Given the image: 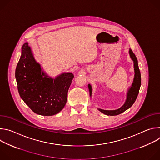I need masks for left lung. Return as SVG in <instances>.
Instances as JSON below:
<instances>
[{
	"label": "left lung",
	"instance_id": "1",
	"mask_svg": "<svg viewBox=\"0 0 160 160\" xmlns=\"http://www.w3.org/2000/svg\"><path fill=\"white\" fill-rule=\"evenodd\" d=\"M130 56L132 58V59L133 61V66H134V71H135V76L133 78V82L132 84L131 87L129 88L128 92H127V98L125 102V104L122 106L120 108L116 109V110H104L101 109H98L101 112H103L106 115H110V116H115L120 115V114L122 113L128 108H130L134 102L135 101L137 98L139 92V89L141 85V72L138 66V59H137L135 55L132 52L131 49L129 51ZM88 89L90 94L91 96L92 94V87L90 84H88Z\"/></svg>",
	"mask_w": 160,
	"mask_h": 160
}]
</instances>
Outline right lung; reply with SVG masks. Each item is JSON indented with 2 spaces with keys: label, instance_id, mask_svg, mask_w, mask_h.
Here are the masks:
<instances>
[{
  "label": "right lung",
  "instance_id": "add662e5",
  "mask_svg": "<svg viewBox=\"0 0 160 160\" xmlns=\"http://www.w3.org/2000/svg\"><path fill=\"white\" fill-rule=\"evenodd\" d=\"M15 77L20 97L29 108L38 115L52 116L64 107L74 75L64 73L54 80L48 77L42 72L28 43H25L21 48Z\"/></svg>",
  "mask_w": 160,
  "mask_h": 160
}]
</instances>
